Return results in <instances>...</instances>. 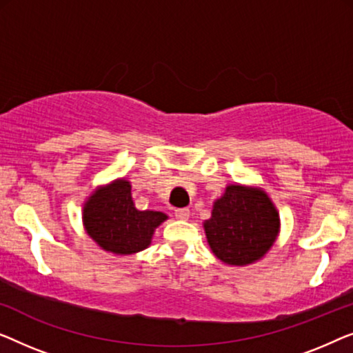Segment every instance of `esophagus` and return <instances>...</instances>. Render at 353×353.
Returning a JSON list of instances; mask_svg holds the SVG:
<instances>
[{"instance_id":"obj_1","label":"esophagus","mask_w":353,"mask_h":353,"mask_svg":"<svg viewBox=\"0 0 353 353\" xmlns=\"http://www.w3.org/2000/svg\"><path fill=\"white\" fill-rule=\"evenodd\" d=\"M174 216L177 217L179 221H187L188 216H190V211H188L187 208H181V210L174 211Z\"/></svg>"}]
</instances>
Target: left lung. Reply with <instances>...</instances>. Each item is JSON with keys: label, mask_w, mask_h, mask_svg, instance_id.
<instances>
[{"label": "left lung", "mask_w": 353, "mask_h": 353, "mask_svg": "<svg viewBox=\"0 0 353 353\" xmlns=\"http://www.w3.org/2000/svg\"><path fill=\"white\" fill-rule=\"evenodd\" d=\"M212 254L227 265L245 267L261 261L276 241L280 214L261 187L228 183L203 222Z\"/></svg>", "instance_id": "8db88e82"}]
</instances>
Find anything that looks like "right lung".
<instances>
[{"instance_id":"1","label":"right lung","mask_w":353,"mask_h":353,"mask_svg":"<svg viewBox=\"0 0 353 353\" xmlns=\"http://www.w3.org/2000/svg\"><path fill=\"white\" fill-rule=\"evenodd\" d=\"M84 230L103 251L118 256L136 254L150 246L155 228L168 219L160 211H139L131 182L115 179L99 185L83 205Z\"/></svg>"}]
</instances>
